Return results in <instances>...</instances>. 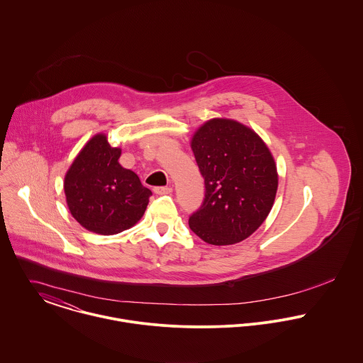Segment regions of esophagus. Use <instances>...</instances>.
Here are the masks:
<instances>
[{"label": "esophagus", "mask_w": 363, "mask_h": 363, "mask_svg": "<svg viewBox=\"0 0 363 363\" xmlns=\"http://www.w3.org/2000/svg\"><path fill=\"white\" fill-rule=\"evenodd\" d=\"M153 192L156 195H168L172 192V189L169 186H156V188H153Z\"/></svg>", "instance_id": "esophagus-1"}]
</instances>
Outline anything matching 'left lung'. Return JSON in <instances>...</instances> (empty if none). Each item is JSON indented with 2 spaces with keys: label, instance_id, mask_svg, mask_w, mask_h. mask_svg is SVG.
<instances>
[{
  "label": "left lung",
  "instance_id": "left-lung-1",
  "mask_svg": "<svg viewBox=\"0 0 363 363\" xmlns=\"http://www.w3.org/2000/svg\"><path fill=\"white\" fill-rule=\"evenodd\" d=\"M192 150L204 178V199L189 216L191 230L211 245L252 235L269 216L279 185L277 168L263 140L233 120L198 129Z\"/></svg>",
  "mask_w": 363,
  "mask_h": 363
}]
</instances>
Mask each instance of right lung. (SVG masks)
<instances>
[{"label": "right lung", "instance_id": "add662e5", "mask_svg": "<svg viewBox=\"0 0 363 363\" xmlns=\"http://www.w3.org/2000/svg\"><path fill=\"white\" fill-rule=\"evenodd\" d=\"M121 150L104 135L82 149L67 172L64 191L74 218L89 231L113 235L135 225L143 216L152 191L118 162Z\"/></svg>", "mask_w": 363, "mask_h": 363}]
</instances>
